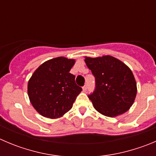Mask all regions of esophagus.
Returning <instances> with one entry per match:
<instances>
[{
	"label": "esophagus",
	"instance_id": "esophagus-1",
	"mask_svg": "<svg viewBox=\"0 0 156 156\" xmlns=\"http://www.w3.org/2000/svg\"><path fill=\"white\" fill-rule=\"evenodd\" d=\"M87 85H85L83 87V91L86 92L87 91Z\"/></svg>",
	"mask_w": 156,
	"mask_h": 156
}]
</instances>
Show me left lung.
Masks as SVG:
<instances>
[{
  "label": "left lung",
  "mask_w": 156,
  "mask_h": 156,
  "mask_svg": "<svg viewBox=\"0 0 156 156\" xmlns=\"http://www.w3.org/2000/svg\"><path fill=\"white\" fill-rule=\"evenodd\" d=\"M85 63L96 78V89L89 99L102 115L116 117L133 106L137 87L133 72L115 57L106 55L85 57Z\"/></svg>",
  "instance_id": "left-lung-1"
}]
</instances>
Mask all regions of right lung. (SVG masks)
Instances as JSON below:
<instances>
[{"mask_svg":"<svg viewBox=\"0 0 156 156\" xmlns=\"http://www.w3.org/2000/svg\"><path fill=\"white\" fill-rule=\"evenodd\" d=\"M75 60L59 57L44 62L34 72L27 84L31 104L41 115L62 117L73 107L82 88L69 73Z\"/></svg>","mask_w":156,"mask_h":156,"instance_id":"1","label":"right lung"}]
</instances>
